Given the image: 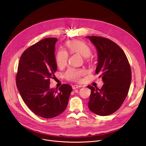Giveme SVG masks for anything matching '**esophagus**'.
Wrapping results in <instances>:
<instances>
[{"instance_id": "obj_1", "label": "esophagus", "mask_w": 146, "mask_h": 146, "mask_svg": "<svg viewBox=\"0 0 146 146\" xmlns=\"http://www.w3.org/2000/svg\"><path fill=\"white\" fill-rule=\"evenodd\" d=\"M80 87H81V86H78V85H74V86H72V88H73V90L77 89V88H80Z\"/></svg>"}]
</instances>
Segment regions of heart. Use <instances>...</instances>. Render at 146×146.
Returning <instances> with one entry per match:
<instances>
[{
    "instance_id": "heart-1",
    "label": "heart",
    "mask_w": 146,
    "mask_h": 146,
    "mask_svg": "<svg viewBox=\"0 0 146 146\" xmlns=\"http://www.w3.org/2000/svg\"><path fill=\"white\" fill-rule=\"evenodd\" d=\"M66 46L70 53H77L84 56V59L89 60V56L91 53L90 47L84 41L73 40L68 41ZM69 58L68 53L65 50H59L56 55V62L59 68H63L67 64ZM86 74V71L82 69L69 68L65 73V77L70 81L78 82L81 77Z\"/></svg>"
}]
</instances>
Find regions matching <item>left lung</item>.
I'll return each mask as SVG.
<instances>
[{
	"mask_svg": "<svg viewBox=\"0 0 146 146\" xmlns=\"http://www.w3.org/2000/svg\"><path fill=\"white\" fill-rule=\"evenodd\" d=\"M97 50L96 73L105 83L101 89L92 86L89 109L95 114L106 116L116 111L125 99L131 86L132 72L123 51L113 41L98 36H86Z\"/></svg>",
	"mask_w": 146,
	"mask_h": 146,
	"instance_id": "left-lung-1",
	"label": "left lung"
}]
</instances>
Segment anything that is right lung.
<instances>
[{
    "label": "right lung",
    "mask_w": 146,
    "mask_h": 146,
    "mask_svg": "<svg viewBox=\"0 0 146 146\" xmlns=\"http://www.w3.org/2000/svg\"><path fill=\"white\" fill-rule=\"evenodd\" d=\"M48 37L27 48L20 58L16 84L24 102L35 114L44 118L58 116L66 108L72 88L63 84L50 88V79L57 70L55 43Z\"/></svg>",
    "instance_id": "right-lung-1"
}]
</instances>
